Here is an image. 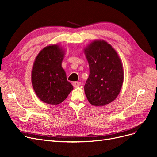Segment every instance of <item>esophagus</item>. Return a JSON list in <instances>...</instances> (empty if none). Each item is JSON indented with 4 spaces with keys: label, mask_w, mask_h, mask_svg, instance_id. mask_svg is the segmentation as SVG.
<instances>
[{
    "label": "esophagus",
    "mask_w": 157,
    "mask_h": 157,
    "mask_svg": "<svg viewBox=\"0 0 157 157\" xmlns=\"http://www.w3.org/2000/svg\"><path fill=\"white\" fill-rule=\"evenodd\" d=\"M73 85L74 87H77V86H79L81 85V82H78V81H76V82H73Z\"/></svg>",
    "instance_id": "34e87169"
}]
</instances>
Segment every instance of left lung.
Returning <instances> with one entry per match:
<instances>
[{
  "mask_svg": "<svg viewBox=\"0 0 157 157\" xmlns=\"http://www.w3.org/2000/svg\"><path fill=\"white\" fill-rule=\"evenodd\" d=\"M90 67L84 92L90 104L104 106L119 94L124 80L122 61L117 51L103 40H95L84 49Z\"/></svg>",
  "mask_w": 157,
  "mask_h": 157,
  "instance_id": "8db88e82",
  "label": "left lung"
}]
</instances>
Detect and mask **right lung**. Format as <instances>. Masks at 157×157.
Returning <instances> with one entry per match:
<instances>
[{"instance_id":"add662e5","label":"right lung","mask_w":157,"mask_h":157,"mask_svg":"<svg viewBox=\"0 0 157 157\" xmlns=\"http://www.w3.org/2000/svg\"><path fill=\"white\" fill-rule=\"evenodd\" d=\"M64 56L62 47L48 45L39 52L33 65V88L42 101L50 105L63 102L73 89L61 66Z\"/></svg>"}]
</instances>
